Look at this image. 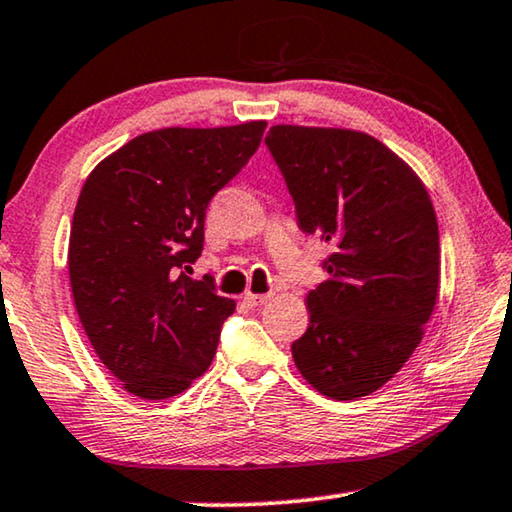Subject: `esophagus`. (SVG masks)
I'll list each match as a JSON object with an SVG mask.
<instances>
[{"mask_svg": "<svg viewBox=\"0 0 512 512\" xmlns=\"http://www.w3.org/2000/svg\"><path fill=\"white\" fill-rule=\"evenodd\" d=\"M241 298H243V305H248L250 310H253V307H262L271 296L269 294H253V291H248V294H243Z\"/></svg>", "mask_w": 512, "mask_h": 512, "instance_id": "obj_1", "label": "esophagus"}]
</instances>
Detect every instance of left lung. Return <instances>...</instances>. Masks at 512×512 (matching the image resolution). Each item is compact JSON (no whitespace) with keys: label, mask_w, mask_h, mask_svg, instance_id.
Listing matches in <instances>:
<instances>
[{"label":"left lung","mask_w":512,"mask_h":512,"mask_svg":"<svg viewBox=\"0 0 512 512\" xmlns=\"http://www.w3.org/2000/svg\"><path fill=\"white\" fill-rule=\"evenodd\" d=\"M264 143L300 230L335 248L291 355L314 389L355 401L394 378L424 337L440 287L433 202L415 170L369 134L275 125Z\"/></svg>","instance_id":"obj_1"}]
</instances>
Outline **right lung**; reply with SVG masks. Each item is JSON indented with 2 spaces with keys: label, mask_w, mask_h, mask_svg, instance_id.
Wrapping results in <instances>:
<instances>
[{
  "label": "right lung",
  "mask_w": 512,
  "mask_h": 512,
  "mask_svg": "<svg viewBox=\"0 0 512 512\" xmlns=\"http://www.w3.org/2000/svg\"><path fill=\"white\" fill-rule=\"evenodd\" d=\"M264 120L166 127L97 164L70 230L72 298L97 358L129 394H182L214 360L234 300L186 275L202 253L205 212L259 148Z\"/></svg>",
  "instance_id": "1"
}]
</instances>
